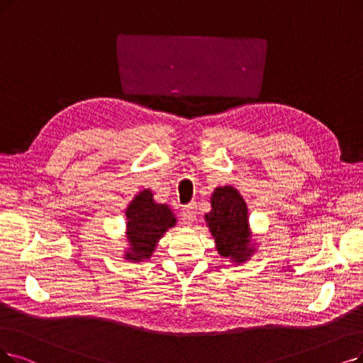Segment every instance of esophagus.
Instances as JSON below:
<instances>
[{"label":"esophagus","instance_id":"34e87169","mask_svg":"<svg viewBox=\"0 0 363 363\" xmlns=\"http://www.w3.org/2000/svg\"><path fill=\"white\" fill-rule=\"evenodd\" d=\"M183 217L187 222L196 220V207H195V204H189L183 210Z\"/></svg>","mask_w":363,"mask_h":363}]
</instances>
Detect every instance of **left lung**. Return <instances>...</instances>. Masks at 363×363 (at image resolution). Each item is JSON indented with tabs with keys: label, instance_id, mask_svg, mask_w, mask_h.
Wrapping results in <instances>:
<instances>
[{
	"label": "left lung",
	"instance_id": "obj_1",
	"mask_svg": "<svg viewBox=\"0 0 363 363\" xmlns=\"http://www.w3.org/2000/svg\"><path fill=\"white\" fill-rule=\"evenodd\" d=\"M206 222L220 256L242 264L256 252L252 245L247 204L232 186L216 187L211 195V211Z\"/></svg>",
	"mask_w": 363,
	"mask_h": 363
}]
</instances>
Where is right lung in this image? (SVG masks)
I'll return each mask as SVG.
<instances>
[{
    "label": "right lung",
    "mask_w": 363,
    "mask_h": 363,
    "mask_svg": "<svg viewBox=\"0 0 363 363\" xmlns=\"http://www.w3.org/2000/svg\"><path fill=\"white\" fill-rule=\"evenodd\" d=\"M126 238L129 247L125 259L141 262L152 256L157 241L176 225L177 219L165 204H156L149 189L141 191L126 208Z\"/></svg>",
    "instance_id": "1"
}]
</instances>
